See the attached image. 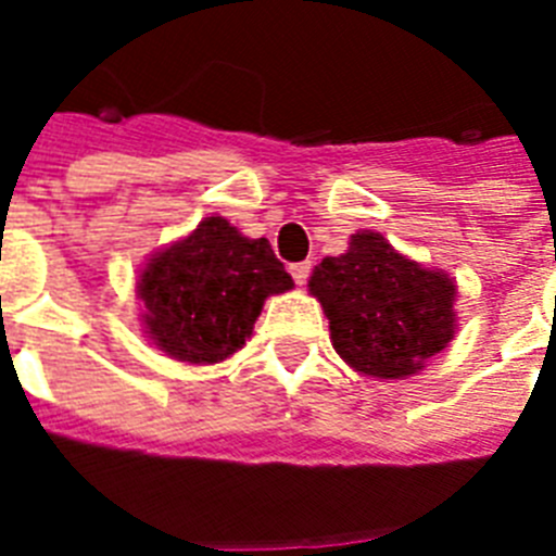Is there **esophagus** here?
<instances>
[{
    "instance_id": "obj_1",
    "label": "esophagus",
    "mask_w": 556,
    "mask_h": 556,
    "mask_svg": "<svg viewBox=\"0 0 556 556\" xmlns=\"http://www.w3.org/2000/svg\"><path fill=\"white\" fill-rule=\"evenodd\" d=\"M308 274H312V262H296V265H291V277H294L296 286H305Z\"/></svg>"
}]
</instances>
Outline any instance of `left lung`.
I'll return each mask as SVG.
<instances>
[{
	"mask_svg": "<svg viewBox=\"0 0 556 556\" xmlns=\"http://www.w3.org/2000/svg\"><path fill=\"white\" fill-rule=\"evenodd\" d=\"M308 291L329 320L331 346L366 378L404 380L456 338V279L424 268L375 230L312 270Z\"/></svg>",
	"mask_w": 556,
	"mask_h": 556,
	"instance_id": "8db88e82",
	"label": "left lung"
}]
</instances>
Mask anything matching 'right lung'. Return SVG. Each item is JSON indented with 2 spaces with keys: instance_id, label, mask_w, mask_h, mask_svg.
<instances>
[{
  "instance_id": "obj_1",
  "label": "right lung",
  "mask_w": 556,
  "mask_h": 556,
  "mask_svg": "<svg viewBox=\"0 0 556 556\" xmlns=\"http://www.w3.org/2000/svg\"><path fill=\"white\" fill-rule=\"evenodd\" d=\"M294 288L268 239H251L227 218H201L195 230L147 260L135 296L143 334L173 361L213 366L253 334L265 300Z\"/></svg>"
}]
</instances>
